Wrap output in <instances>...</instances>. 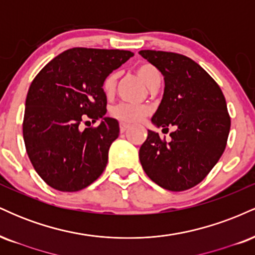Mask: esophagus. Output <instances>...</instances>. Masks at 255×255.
I'll use <instances>...</instances> for the list:
<instances>
[{
	"mask_svg": "<svg viewBox=\"0 0 255 255\" xmlns=\"http://www.w3.org/2000/svg\"><path fill=\"white\" fill-rule=\"evenodd\" d=\"M128 127H129V125L121 122V124H120V131H121V133H124V131L128 129Z\"/></svg>",
	"mask_w": 255,
	"mask_h": 255,
	"instance_id": "obj_1",
	"label": "esophagus"
}]
</instances>
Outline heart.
Here are the masks:
<instances>
[{
	"mask_svg": "<svg viewBox=\"0 0 255 255\" xmlns=\"http://www.w3.org/2000/svg\"><path fill=\"white\" fill-rule=\"evenodd\" d=\"M135 72L137 77L144 81L146 86L150 89L154 84L160 83L162 80V74H160L159 69L152 63H141L135 68ZM116 79H118V74L116 73H111L104 79L102 89H103L104 93L107 96H111L115 91L116 86ZM148 109L144 105L139 104H130V103H120L113 108L111 114L115 119L120 120V121L126 122V124H134V122L140 121L147 115Z\"/></svg>",
	"mask_w": 255,
	"mask_h": 255,
	"instance_id": "1",
	"label": "heart"
}]
</instances>
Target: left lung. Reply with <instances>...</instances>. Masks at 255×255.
Returning <instances> with one entry per match:
<instances>
[{
    "instance_id": "left-lung-1",
    "label": "left lung",
    "mask_w": 255,
    "mask_h": 255,
    "mask_svg": "<svg viewBox=\"0 0 255 255\" xmlns=\"http://www.w3.org/2000/svg\"><path fill=\"white\" fill-rule=\"evenodd\" d=\"M139 54L164 77V95L152 122L176 128L170 141L148 130L140 163L162 188L186 191L200 183L223 154L230 130L227 102L218 84L192 58L168 51Z\"/></svg>"
}]
</instances>
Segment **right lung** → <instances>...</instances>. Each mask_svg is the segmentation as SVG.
Listing matches in <instances>:
<instances>
[{
    "label": "right lung",
    "mask_w": 255,
    "mask_h": 255,
    "mask_svg": "<svg viewBox=\"0 0 255 255\" xmlns=\"http://www.w3.org/2000/svg\"><path fill=\"white\" fill-rule=\"evenodd\" d=\"M133 55L118 49H68L32 81L22 135L34 170L54 189L81 191L104 171L120 127L115 119L104 116L107 95L102 85ZM87 117L102 122L81 131V122Z\"/></svg>",
    "instance_id": "right-lung-1"
}]
</instances>
